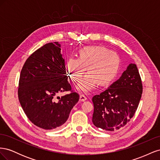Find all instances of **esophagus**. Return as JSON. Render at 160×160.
I'll return each mask as SVG.
<instances>
[{"mask_svg":"<svg viewBox=\"0 0 160 160\" xmlns=\"http://www.w3.org/2000/svg\"><path fill=\"white\" fill-rule=\"evenodd\" d=\"M79 100H80L81 101H85V100H87V98H86V97H85L84 95L81 94V95H80V96H79Z\"/></svg>","mask_w":160,"mask_h":160,"instance_id":"obj_1","label":"esophagus"}]
</instances>
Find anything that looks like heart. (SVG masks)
Wrapping results in <instances>:
<instances>
[{"label":"heart","mask_w":160,"mask_h":160,"mask_svg":"<svg viewBox=\"0 0 160 160\" xmlns=\"http://www.w3.org/2000/svg\"><path fill=\"white\" fill-rule=\"evenodd\" d=\"M121 66L118 53L101 46H87L78 51L77 59L69 57L65 68L71 81H79L87 71L89 72L77 87V91L88 93L99 85H109L117 77Z\"/></svg>","instance_id":"obj_1"}]
</instances>
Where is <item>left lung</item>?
I'll return each instance as SVG.
<instances>
[{"label": "left lung", "mask_w": 160, "mask_h": 160, "mask_svg": "<svg viewBox=\"0 0 160 160\" xmlns=\"http://www.w3.org/2000/svg\"><path fill=\"white\" fill-rule=\"evenodd\" d=\"M142 92L138 67L131 63L118 80L92 98L95 126L111 132L125 126L133 117Z\"/></svg>", "instance_id": "obj_1"}]
</instances>
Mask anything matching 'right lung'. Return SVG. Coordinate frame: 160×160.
<instances>
[{
	"mask_svg": "<svg viewBox=\"0 0 160 160\" xmlns=\"http://www.w3.org/2000/svg\"><path fill=\"white\" fill-rule=\"evenodd\" d=\"M60 47L53 42L35 51L25 61L19 78L18 97L24 112L33 124L44 129L63 125L79 99L67 81ZM69 90L71 94L55 100L58 93Z\"/></svg>",
	"mask_w": 160,
	"mask_h": 160,
	"instance_id": "1",
	"label": "right lung"
}]
</instances>
